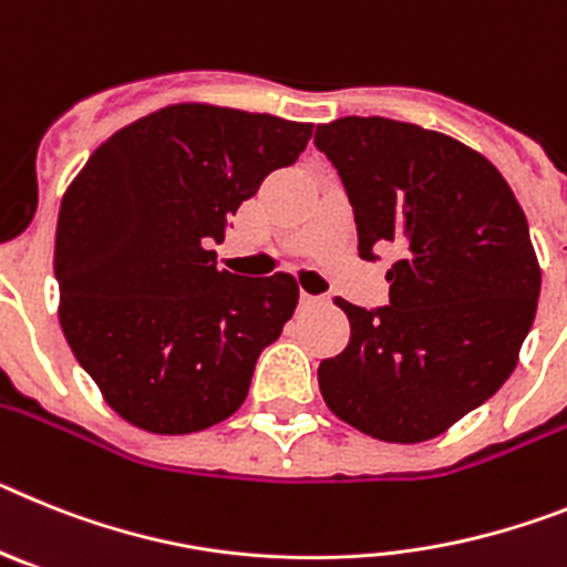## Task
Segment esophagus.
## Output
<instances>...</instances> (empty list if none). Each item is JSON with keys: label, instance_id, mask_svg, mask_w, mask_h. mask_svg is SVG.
<instances>
[{"label": "esophagus", "instance_id": "34e87169", "mask_svg": "<svg viewBox=\"0 0 567 567\" xmlns=\"http://www.w3.org/2000/svg\"><path fill=\"white\" fill-rule=\"evenodd\" d=\"M299 299H302V305H322L324 297H313V293H299Z\"/></svg>", "mask_w": 567, "mask_h": 567}]
</instances>
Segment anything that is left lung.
Returning a JSON list of instances; mask_svg holds the SVG:
<instances>
[{"mask_svg":"<svg viewBox=\"0 0 567 567\" xmlns=\"http://www.w3.org/2000/svg\"><path fill=\"white\" fill-rule=\"evenodd\" d=\"M313 145L351 199L359 256L400 254L391 302L337 299L351 342L322 359L319 391L373 440H433L514 373L543 285L528 219L485 156L411 122L342 116Z\"/></svg>","mask_w":567,"mask_h":567,"instance_id":"left-lung-1","label":"left lung"}]
</instances>
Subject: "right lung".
<instances>
[{
	"label": "right lung",
	"mask_w": 567,
	"mask_h": 567,
	"mask_svg": "<svg viewBox=\"0 0 567 567\" xmlns=\"http://www.w3.org/2000/svg\"><path fill=\"white\" fill-rule=\"evenodd\" d=\"M311 131L270 113L167 105L102 142L71 182L53 254L59 322L122 420L194 433L245 402L299 285L219 270L210 245Z\"/></svg>",
	"instance_id": "obj_1"
}]
</instances>
